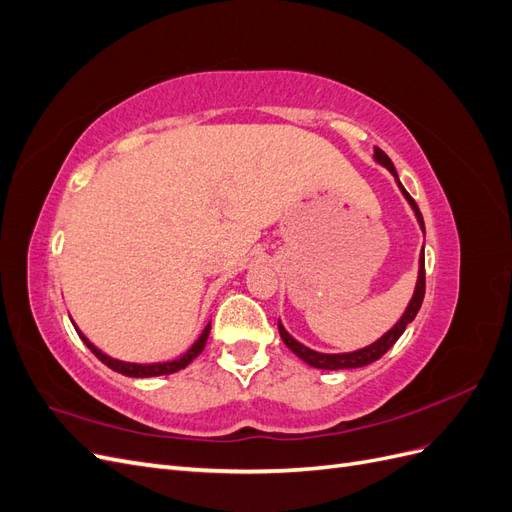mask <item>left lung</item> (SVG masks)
<instances>
[{
    "mask_svg": "<svg viewBox=\"0 0 512 512\" xmlns=\"http://www.w3.org/2000/svg\"><path fill=\"white\" fill-rule=\"evenodd\" d=\"M374 160H376L378 164H382V166H386V168L391 170V175L395 177V181H397V185H399L401 194L406 196V200H408L410 207H412V211H414V215H416L418 224H421V230L425 232L423 215H421V211H418V207H416V203H414V198L406 192L404 185H401V181H399V177H397V170H395V166H393L391 158L386 156V153H384L382 149H378V147H376V149H374ZM423 297H425V247H423V252H421V258H418V280H416V288H414V294H412V299H410V303H408V307H406L404 316L399 318V322L395 324V327H393L391 331H386V333L378 339V342L369 344L367 348L354 350V352H344V354H322V352H316V350H312V348H307V346L299 344L297 339H294V337H292V335L282 327V322H280V320H277V327H280V335H282V339H284V344H286L294 354H297L301 361H305L307 365L318 367V369H329V371H333V369H354V367H365V365H369V363L378 361L380 356H382L386 350H391V348H393V344H395L397 339L401 337V333H404L408 324L416 318L418 309H421Z\"/></svg>",
    "mask_w": 512,
    "mask_h": 512,
    "instance_id": "1",
    "label": "left lung"
}]
</instances>
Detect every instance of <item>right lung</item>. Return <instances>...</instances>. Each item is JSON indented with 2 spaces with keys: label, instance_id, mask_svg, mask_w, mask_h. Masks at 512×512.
<instances>
[{
  "label": "right lung",
  "instance_id": "right-lung-1",
  "mask_svg": "<svg viewBox=\"0 0 512 512\" xmlns=\"http://www.w3.org/2000/svg\"><path fill=\"white\" fill-rule=\"evenodd\" d=\"M74 324V322H72ZM76 329V327H74ZM209 331H211V322L207 324V327L203 329V333H200V337L196 339V342L192 344V348L188 352H183L179 359L175 361H166V363H147V365H141V363H126V361H119V359H113V356L104 354L102 350H98L94 344L89 342V339L76 329V333L81 335V339L85 342V346L94 352L98 359L106 365L111 367L113 371H117V374H123V376H130V378H153V376H168V374H175V371L188 367L196 356L203 352L205 344H207V337H209Z\"/></svg>",
  "mask_w": 512,
  "mask_h": 512
}]
</instances>
